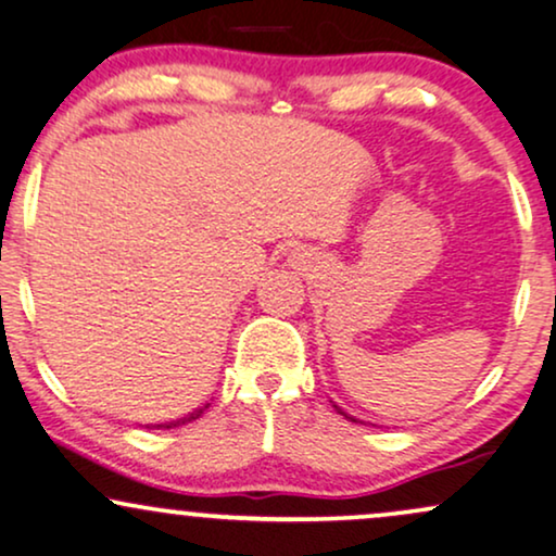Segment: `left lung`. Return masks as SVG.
Here are the masks:
<instances>
[{
  "mask_svg": "<svg viewBox=\"0 0 556 556\" xmlns=\"http://www.w3.org/2000/svg\"><path fill=\"white\" fill-rule=\"evenodd\" d=\"M333 407H336V410H339V413H341V416H343V418L354 420V424H356V418H354V416H349V413H346V410H341V407H339V405H333Z\"/></svg>",
  "mask_w": 556,
  "mask_h": 556,
  "instance_id": "obj_1",
  "label": "left lung"
}]
</instances>
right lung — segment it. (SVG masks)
Wrapping results in <instances>:
<instances>
[{"instance_id":"add662e5","label":"right lung","mask_w":556,"mask_h":556,"mask_svg":"<svg viewBox=\"0 0 556 556\" xmlns=\"http://www.w3.org/2000/svg\"><path fill=\"white\" fill-rule=\"evenodd\" d=\"M207 407V405H205ZM205 407H197V410L192 413V416H187V418H179V420H172V424H161L164 428H177V426H185V424H189V420H194V418H200L202 416V410H205Z\"/></svg>"}]
</instances>
